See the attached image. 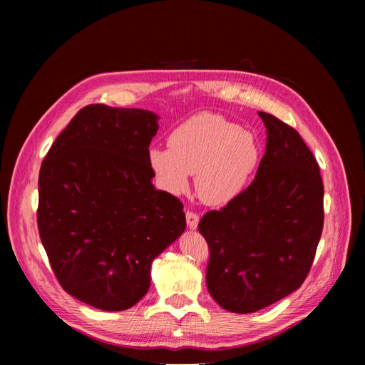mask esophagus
<instances>
[{
    "label": "esophagus",
    "instance_id": "34e87169",
    "mask_svg": "<svg viewBox=\"0 0 365 365\" xmlns=\"http://www.w3.org/2000/svg\"><path fill=\"white\" fill-rule=\"evenodd\" d=\"M185 219H187V227L190 230H196L197 228V222H200V216H197L195 212H187L185 213Z\"/></svg>",
    "mask_w": 365,
    "mask_h": 365
}]
</instances>
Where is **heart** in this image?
<instances>
[{
	"mask_svg": "<svg viewBox=\"0 0 365 365\" xmlns=\"http://www.w3.org/2000/svg\"><path fill=\"white\" fill-rule=\"evenodd\" d=\"M169 149L152 148L149 164L160 185L172 195L189 187L208 205H224L237 197L257 168L259 143L250 130L212 113L190 117L168 138Z\"/></svg>",
	"mask_w": 365,
	"mask_h": 365,
	"instance_id": "b5f03b06",
	"label": "heart"
}]
</instances>
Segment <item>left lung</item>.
<instances>
[{
	"label": "left lung",
	"mask_w": 365,
	"mask_h": 365,
	"mask_svg": "<svg viewBox=\"0 0 365 365\" xmlns=\"http://www.w3.org/2000/svg\"><path fill=\"white\" fill-rule=\"evenodd\" d=\"M256 178L224 208L202 216L207 288L225 311L251 314L300 288L322 237L324 187L298 132L268 113Z\"/></svg>",
	"instance_id": "obj_1"
}]
</instances>
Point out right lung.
I'll return each mask as SVG.
<instances>
[{"label":"right lung","instance_id":"obj_1","mask_svg":"<svg viewBox=\"0 0 365 365\" xmlns=\"http://www.w3.org/2000/svg\"><path fill=\"white\" fill-rule=\"evenodd\" d=\"M158 115L88 105L39 170L38 228L62 288L102 311H125L150 286V264L185 230L182 204L157 190L149 145Z\"/></svg>","mask_w":365,"mask_h":365}]
</instances>
